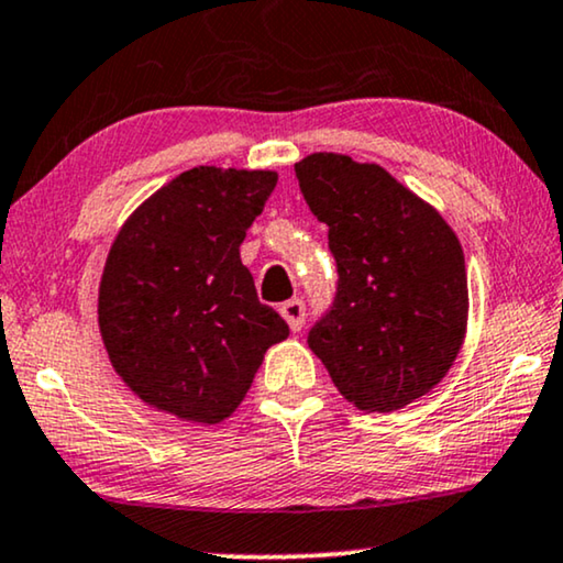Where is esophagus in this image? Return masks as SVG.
I'll list each match as a JSON object with an SVG mask.
<instances>
[{"label": "esophagus", "mask_w": 563, "mask_h": 563, "mask_svg": "<svg viewBox=\"0 0 563 563\" xmlns=\"http://www.w3.org/2000/svg\"><path fill=\"white\" fill-rule=\"evenodd\" d=\"M280 313H283V319L288 321V327L294 329V332H301L303 321H306V303L301 301V298H290V301L283 303Z\"/></svg>", "instance_id": "obj_1"}]
</instances>
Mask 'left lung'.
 <instances>
[{
  "instance_id": "8db88e82",
  "label": "left lung",
  "mask_w": 563,
  "mask_h": 563,
  "mask_svg": "<svg viewBox=\"0 0 563 563\" xmlns=\"http://www.w3.org/2000/svg\"><path fill=\"white\" fill-rule=\"evenodd\" d=\"M329 227L336 290L309 347L344 399L394 411L443 380L468 321L466 262L443 216L378 164L311 154L296 164Z\"/></svg>"
}]
</instances>
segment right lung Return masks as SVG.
<instances>
[{
  "label": "right lung",
  "mask_w": 563,
  "mask_h": 563,
  "mask_svg": "<svg viewBox=\"0 0 563 563\" xmlns=\"http://www.w3.org/2000/svg\"><path fill=\"white\" fill-rule=\"evenodd\" d=\"M275 185L265 169H187L112 242L100 332L112 368L148 407L221 422L250 391L269 344L288 336L239 257Z\"/></svg>",
  "instance_id": "1"
}]
</instances>
